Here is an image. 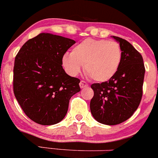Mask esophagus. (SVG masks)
Masks as SVG:
<instances>
[{
  "mask_svg": "<svg viewBox=\"0 0 158 158\" xmlns=\"http://www.w3.org/2000/svg\"><path fill=\"white\" fill-rule=\"evenodd\" d=\"M79 86H80L81 89H83L88 86V84H87V82H85V81L82 80L80 81V82H79Z\"/></svg>",
  "mask_w": 158,
  "mask_h": 158,
  "instance_id": "34e87169",
  "label": "esophagus"
}]
</instances>
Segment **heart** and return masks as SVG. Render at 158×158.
<instances>
[{"mask_svg":"<svg viewBox=\"0 0 158 158\" xmlns=\"http://www.w3.org/2000/svg\"><path fill=\"white\" fill-rule=\"evenodd\" d=\"M120 46L115 41L88 38L76 45L72 53L64 54L63 65L72 76L84 70L92 79L105 82L114 76L122 63Z\"/></svg>","mask_w":158,"mask_h":158,"instance_id":"heart-1","label":"heart"}]
</instances>
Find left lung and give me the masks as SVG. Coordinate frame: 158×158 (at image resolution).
Instances as JSON below:
<instances>
[{"label": "left lung", "mask_w": 158, "mask_h": 158, "mask_svg": "<svg viewBox=\"0 0 158 158\" xmlns=\"http://www.w3.org/2000/svg\"><path fill=\"white\" fill-rule=\"evenodd\" d=\"M113 38L122 49L120 66L109 80L91 85L94 91L91 112L99 123L108 125L128 120L138 109L142 98L145 73L142 56L133 46L118 36Z\"/></svg>", "instance_id": "obj_1"}]
</instances>
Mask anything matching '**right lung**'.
<instances>
[{"label": "right lung", "instance_id": "1", "mask_svg": "<svg viewBox=\"0 0 158 158\" xmlns=\"http://www.w3.org/2000/svg\"><path fill=\"white\" fill-rule=\"evenodd\" d=\"M75 40L40 33L27 41L15 57L13 89L23 112L36 123L55 125L67 113L69 99L81 90L78 78L63 69V57Z\"/></svg>", "mask_w": 158, "mask_h": 158}]
</instances>
